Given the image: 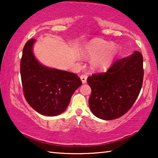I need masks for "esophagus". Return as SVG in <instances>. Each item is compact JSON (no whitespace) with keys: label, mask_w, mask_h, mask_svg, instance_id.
<instances>
[{"label":"esophagus","mask_w":158,"mask_h":158,"mask_svg":"<svg viewBox=\"0 0 158 158\" xmlns=\"http://www.w3.org/2000/svg\"><path fill=\"white\" fill-rule=\"evenodd\" d=\"M80 78H81L83 84H85V83H86L87 75H85V74H81V75L80 76Z\"/></svg>","instance_id":"esophagus-1"}]
</instances>
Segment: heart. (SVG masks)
<instances>
[{"instance_id":"heart-1","label":"heart","mask_w":158,"mask_h":158,"mask_svg":"<svg viewBox=\"0 0 158 158\" xmlns=\"http://www.w3.org/2000/svg\"><path fill=\"white\" fill-rule=\"evenodd\" d=\"M118 48L116 44H111L100 39H95L90 42L83 50L85 56L93 57L91 65L96 69H105L110 65Z\"/></svg>"}]
</instances>
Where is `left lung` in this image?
<instances>
[{
	"mask_svg": "<svg viewBox=\"0 0 158 158\" xmlns=\"http://www.w3.org/2000/svg\"><path fill=\"white\" fill-rule=\"evenodd\" d=\"M143 78V56L137 51L115 60L106 73L88 77L91 88L89 104L92 113L106 121L122 116L138 98Z\"/></svg>",
	"mask_w": 158,
	"mask_h": 158,
	"instance_id": "1",
	"label": "left lung"
}]
</instances>
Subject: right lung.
I'll return each instance as SVG.
<instances>
[{
  "mask_svg": "<svg viewBox=\"0 0 158 158\" xmlns=\"http://www.w3.org/2000/svg\"><path fill=\"white\" fill-rule=\"evenodd\" d=\"M35 42V39H31L26 42L21 59L23 94L39 114L58 116L68 107L72 95L82 82L76 74L42 65L33 52Z\"/></svg>",
  "mask_w": 158,
  "mask_h": 158,
  "instance_id": "1",
  "label": "right lung"
}]
</instances>
